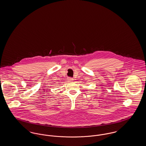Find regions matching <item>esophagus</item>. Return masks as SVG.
Masks as SVG:
<instances>
[{
    "mask_svg": "<svg viewBox=\"0 0 146 146\" xmlns=\"http://www.w3.org/2000/svg\"><path fill=\"white\" fill-rule=\"evenodd\" d=\"M67 80H68V82H70V83H72V82H73V79H72L71 78H68Z\"/></svg>",
    "mask_w": 146,
    "mask_h": 146,
    "instance_id": "obj_1",
    "label": "esophagus"
}]
</instances>
